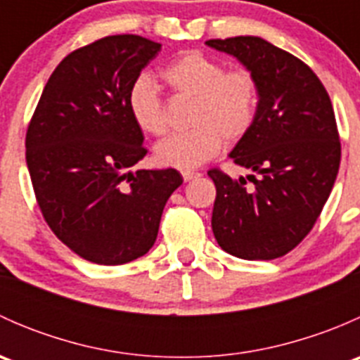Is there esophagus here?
<instances>
[{
  "label": "esophagus",
  "instance_id": "1",
  "mask_svg": "<svg viewBox=\"0 0 360 360\" xmlns=\"http://www.w3.org/2000/svg\"><path fill=\"white\" fill-rule=\"evenodd\" d=\"M181 174H183V179L186 181V183H188V181H191V179H195V177L200 176V174L195 172V170H183Z\"/></svg>",
  "mask_w": 360,
  "mask_h": 360
}]
</instances>
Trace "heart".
I'll use <instances>...</instances> for the list:
<instances>
[{
  "label": "heart",
  "instance_id": "1",
  "mask_svg": "<svg viewBox=\"0 0 360 360\" xmlns=\"http://www.w3.org/2000/svg\"><path fill=\"white\" fill-rule=\"evenodd\" d=\"M170 92L193 99L190 130L167 137L155 148L160 165L195 169L214 158L223 141L235 144L250 132L257 111V82L248 69H224L200 52H186L162 71ZM129 111L137 129L150 136L167 132V116L157 90L143 78L129 94Z\"/></svg>",
  "mask_w": 360,
  "mask_h": 360
}]
</instances>
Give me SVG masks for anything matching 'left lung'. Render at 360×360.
<instances>
[{
    "mask_svg": "<svg viewBox=\"0 0 360 360\" xmlns=\"http://www.w3.org/2000/svg\"><path fill=\"white\" fill-rule=\"evenodd\" d=\"M257 82L250 132L230 153L257 176L231 179L209 170L216 184L212 231L242 259H275L310 233L338 176L341 144L331 99L314 71L257 36L209 39Z\"/></svg>",
    "mask_w": 360,
    "mask_h": 360,
    "instance_id": "left-lung-1",
    "label": "left lung"
}]
</instances>
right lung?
<instances>
[{"label":"right lung","mask_w":360,"mask_h":360,"mask_svg":"<svg viewBox=\"0 0 360 360\" xmlns=\"http://www.w3.org/2000/svg\"><path fill=\"white\" fill-rule=\"evenodd\" d=\"M162 45L106 36L64 57L25 134V162L43 217L72 252L97 264L144 256L163 207L183 184L176 169L136 170L148 153L129 94Z\"/></svg>","instance_id":"add662e5"}]
</instances>
